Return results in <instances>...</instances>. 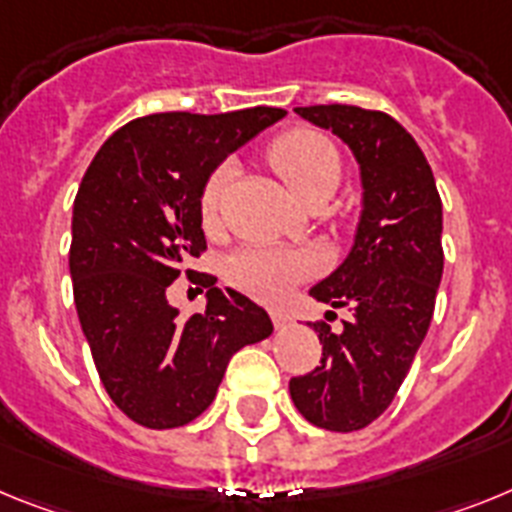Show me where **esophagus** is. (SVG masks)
I'll list each match as a JSON object with an SVG mask.
<instances>
[{
    "mask_svg": "<svg viewBox=\"0 0 512 512\" xmlns=\"http://www.w3.org/2000/svg\"><path fill=\"white\" fill-rule=\"evenodd\" d=\"M270 319H273V324L278 327V330H281V327H286V324L291 322L286 311H270Z\"/></svg>",
    "mask_w": 512,
    "mask_h": 512,
    "instance_id": "obj_1",
    "label": "esophagus"
}]
</instances>
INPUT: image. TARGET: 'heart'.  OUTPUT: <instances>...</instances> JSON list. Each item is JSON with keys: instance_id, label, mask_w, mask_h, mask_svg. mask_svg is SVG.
<instances>
[{"instance_id": "1", "label": "heart", "mask_w": 512, "mask_h": 512, "mask_svg": "<svg viewBox=\"0 0 512 512\" xmlns=\"http://www.w3.org/2000/svg\"><path fill=\"white\" fill-rule=\"evenodd\" d=\"M265 157L304 206L319 198H330L340 182L342 164L337 146L324 133L311 128H291L275 136L265 149ZM234 175L237 170L231 162H221L208 175L201 190V221L206 229L219 226L221 208ZM224 273L231 286L250 293L252 299L275 304L286 299L299 283L319 273V257L309 250L252 244L229 255Z\"/></svg>"}]
</instances>
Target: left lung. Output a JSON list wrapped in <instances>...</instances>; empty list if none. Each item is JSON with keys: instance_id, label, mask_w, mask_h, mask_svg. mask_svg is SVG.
Segmentation results:
<instances>
[{"instance_id": "left-lung-1", "label": "left lung", "mask_w": 512, "mask_h": 512, "mask_svg": "<svg viewBox=\"0 0 512 512\" xmlns=\"http://www.w3.org/2000/svg\"><path fill=\"white\" fill-rule=\"evenodd\" d=\"M296 113L353 149L366 208L348 260L309 291L335 309L348 306L353 319L342 332L322 319L311 324L322 358L288 389L311 425L353 433L384 415L428 335L443 275L441 195L417 141L391 115L355 105Z\"/></svg>"}]
</instances>
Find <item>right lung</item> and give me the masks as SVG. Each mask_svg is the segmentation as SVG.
Here are the masks:
<instances>
[{
    "label": "right lung",
    "instance_id": "add662e5",
    "mask_svg": "<svg viewBox=\"0 0 512 512\" xmlns=\"http://www.w3.org/2000/svg\"><path fill=\"white\" fill-rule=\"evenodd\" d=\"M286 110L157 113L110 136L82 177L69 270L79 324L115 407L151 430L188 425L216 397L231 355L273 332L262 306L188 262L206 252L201 190L229 151ZM185 272L207 311L180 318L166 288Z\"/></svg>",
    "mask_w": 512,
    "mask_h": 512
}]
</instances>
